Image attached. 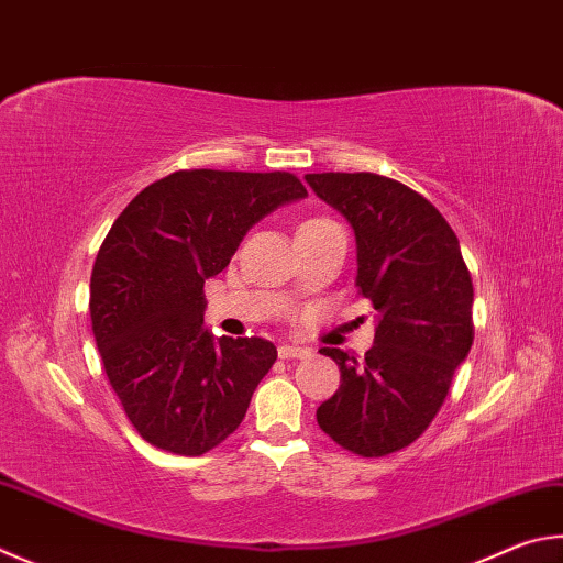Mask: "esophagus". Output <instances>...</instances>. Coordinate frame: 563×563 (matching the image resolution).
<instances>
[{
	"instance_id": "1",
	"label": "esophagus",
	"mask_w": 563,
	"mask_h": 563,
	"mask_svg": "<svg viewBox=\"0 0 563 563\" xmlns=\"http://www.w3.org/2000/svg\"><path fill=\"white\" fill-rule=\"evenodd\" d=\"M278 354H280V360H305V356H310V350L300 344H280Z\"/></svg>"
}]
</instances>
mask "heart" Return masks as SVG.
Here are the masks:
<instances>
[{"label":"heart","instance_id":"1","mask_svg":"<svg viewBox=\"0 0 563 563\" xmlns=\"http://www.w3.org/2000/svg\"><path fill=\"white\" fill-rule=\"evenodd\" d=\"M317 223H324V219H310V221H305L300 229H308V227H317Z\"/></svg>","mask_w":563,"mask_h":563}]
</instances>
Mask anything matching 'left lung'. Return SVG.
Returning <instances> with one entry per match:
<instances>
[{
  "mask_svg": "<svg viewBox=\"0 0 563 563\" xmlns=\"http://www.w3.org/2000/svg\"><path fill=\"white\" fill-rule=\"evenodd\" d=\"M312 191L352 223L356 288L376 310L374 346L354 360L320 354L342 384L317 423L346 451L382 457L421 435L473 346V280L455 231L431 201L372 172L305 175Z\"/></svg>",
  "mask_w": 563,
  "mask_h": 563,
  "instance_id": "1",
  "label": "left lung"
}]
</instances>
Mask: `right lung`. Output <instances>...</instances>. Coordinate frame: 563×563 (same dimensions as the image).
Wrapping results in <instances>:
<instances>
[{"label":"right lung","instance_id":"1","mask_svg":"<svg viewBox=\"0 0 563 563\" xmlns=\"http://www.w3.org/2000/svg\"><path fill=\"white\" fill-rule=\"evenodd\" d=\"M308 197L290 172L181 169L120 213L90 275V322L112 391L150 445L203 455L236 431L278 360L261 336L203 327V283L263 217Z\"/></svg>","mask_w":563,"mask_h":563}]
</instances>
